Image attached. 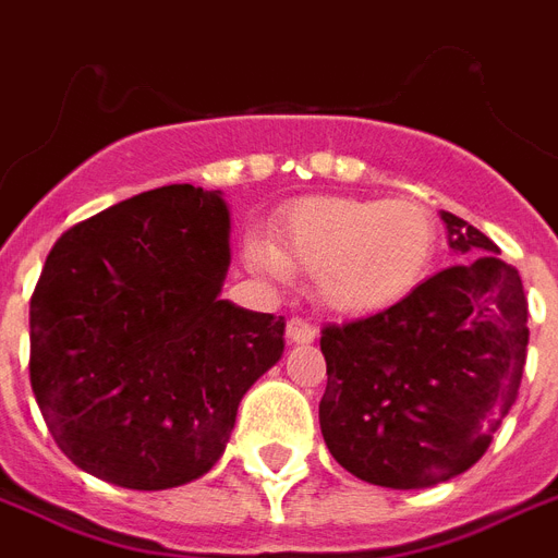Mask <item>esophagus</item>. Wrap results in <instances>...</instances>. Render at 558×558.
<instances>
[{
    "label": "esophagus",
    "mask_w": 558,
    "mask_h": 558,
    "mask_svg": "<svg viewBox=\"0 0 558 558\" xmlns=\"http://www.w3.org/2000/svg\"><path fill=\"white\" fill-rule=\"evenodd\" d=\"M315 324L306 322V318H289L287 324V339L292 341V344H310V341L315 339Z\"/></svg>",
    "instance_id": "1"
}]
</instances>
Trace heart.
<instances>
[{"label":"heart","instance_id":"heart-1","mask_svg":"<svg viewBox=\"0 0 558 558\" xmlns=\"http://www.w3.org/2000/svg\"><path fill=\"white\" fill-rule=\"evenodd\" d=\"M437 254L432 210L411 199L306 196L280 219V243L248 245L271 278L289 266L318 275V292L344 315L393 310L423 287Z\"/></svg>","mask_w":558,"mask_h":558}]
</instances>
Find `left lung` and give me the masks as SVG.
I'll return each mask as SVG.
<instances>
[{
	"instance_id": "8db88e82",
	"label": "left lung",
	"mask_w": 558,
	"mask_h": 558,
	"mask_svg": "<svg viewBox=\"0 0 558 558\" xmlns=\"http://www.w3.org/2000/svg\"><path fill=\"white\" fill-rule=\"evenodd\" d=\"M460 260L393 310L327 324V390L318 420L350 475L423 489L484 458L521 388L527 298L498 245L442 210Z\"/></svg>"
}]
</instances>
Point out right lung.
Instances as JSON below:
<instances>
[{"label": "right lung", "instance_id": "1", "mask_svg": "<svg viewBox=\"0 0 558 558\" xmlns=\"http://www.w3.org/2000/svg\"><path fill=\"white\" fill-rule=\"evenodd\" d=\"M219 191L138 193L60 234L31 295V388L83 472L124 489L205 475L283 353V318L219 301Z\"/></svg>", "mask_w": 558, "mask_h": 558}]
</instances>
